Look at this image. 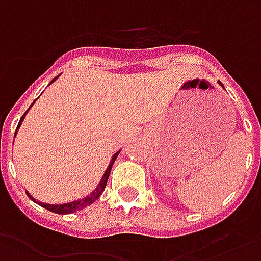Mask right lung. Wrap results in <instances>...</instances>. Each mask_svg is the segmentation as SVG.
I'll return each instance as SVG.
<instances>
[{
	"label": "right lung",
	"mask_w": 261,
	"mask_h": 261,
	"mask_svg": "<svg viewBox=\"0 0 261 261\" xmlns=\"http://www.w3.org/2000/svg\"><path fill=\"white\" fill-rule=\"evenodd\" d=\"M57 79V77H55ZM54 79V81H55ZM53 81V82H54ZM51 82V83H53ZM36 102V100H34L33 102H32V106H30L29 108H28V111H29L30 108L33 107V104ZM28 111L24 112L23 117L20 118V121H19L18 123V128H16V132H15V136H16V133H18L19 128H20V125H22V122H23L24 117H26V114H28ZM121 153V150H118V151H115V153L112 154L111 157V161H110V164H108L107 170H106V172H104V175L101 176V180L98 182V185L96 186V189L91 192L90 195L89 196H85L83 199H77V200H73V201H68V203H61V204H50V203H43V201H36L30 196V193L28 191L26 192V195L29 196L30 199L34 201V203H37L39 206L44 207V208H47V210L53 211V213H57V214H69V213H75V211L77 210H82V208H85V207L90 206L91 203H94V201L101 196V193L104 192V189H106V185H107V180H108V176H110V172H111V168H112V164H114V161L117 160L118 154Z\"/></svg>",
	"instance_id": "1"
}]
</instances>
